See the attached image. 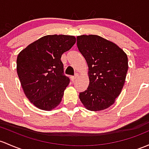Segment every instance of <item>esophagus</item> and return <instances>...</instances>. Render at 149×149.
Returning a JSON list of instances; mask_svg holds the SVG:
<instances>
[{
  "mask_svg": "<svg viewBox=\"0 0 149 149\" xmlns=\"http://www.w3.org/2000/svg\"><path fill=\"white\" fill-rule=\"evenodd\" d=\"M78 77V73H76V74L75 75V76H71V78L72 81H74V80L76 79V78H77Z\"/></svg>",
  "mask_w": 149,
  "mask_h": 149,
  "instance_id": "esophagus-1",
  "label": "esophagus"
}]
</instances>
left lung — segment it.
Instances as JSON below:
<instances>
[{
    "label": "left lung",
    "mask_w": 149,
    "mask_h": 149,
    "mask_svg": "<svg viewBox=\"0 0 149 149\" xmlns=\"http://www.w3.org/2000/svg\"><path fill=\"white\" fill-rule=\"evenodd\" d=\"M77 47L88 63L90 81L87 90L79 94L81 102L91 111L108 108L125 84L127 54L113 42L94 35L78 36Z\"/></svg>",
    "instance_id": "left-lung-1"
}]
</instances>
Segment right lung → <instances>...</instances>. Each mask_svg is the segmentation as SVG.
Masks as SVG:
<instances>
[{
    "label": "right lung",
    "mask_w": 149,
    "mask_h": 149,
    "mask_svg": "<svg viewBox=\"0 0 149 149\" xmlns=\"http://www.w3.org/2000/svg\"><path fill=\"white\" fill-rule=\"evenodd\" d=\"M76 40L71 35L44 36L19 52L17 75L26 97L37 108L49 111L61 102L70 82L61 57Z\"/></svg>",
    "instance_id": "right-lung-1"
}]
</instances>
